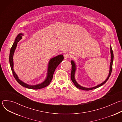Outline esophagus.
<instances>
[{"label": "esophagus", "instance_id": "1", "mask_svg": "<svg viewBox=\"0 0 122 122\" xmlns=\"http://www.w3.org/2000/svg\"><path fill=\"white\" fill-rule=\"evenodd\" d=\"M71 56L70 55V54H66L64 56V58L65 59H69V58H71Z\"/></svg>", "mask_w": 122, "mask_h": 122}]
</instances>
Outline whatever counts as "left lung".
<instances>
[{
  "label": "left lung",
  "mask_w": 122,
  "mask_h": 122,
  "mask_svg": "<svg viewBox=\"0 0 122 122\" xmlns=\"http://www.w3.org/2000/svg\"><path fill=\"white\" fill-rule=\"evenodd\" d=\"M111 49V63H110V71H109V75L107 77V78L106 79V80L104 81L102 83H101L100 84L97 85V86H96L95 87H91V88H86V87H82L81 85H80L76 81L75 79V71L76 70V64L75 63V62L71 60V64L72 65V67H71V80L72 81V82H73V83L74 84V85H75V86L77 88L83 90H86V91H89V90H93V89H96L99 87L103 85L104 83H106V81L108 80L109 77H110L111 73H112V64H113V51L112 50V48L111 46L110 47Z\"/></svg>",
  "instance_id": "left-lung-1"
}]
</instances>
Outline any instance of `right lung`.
I'll return each instance as SVG.
<instances>
[{"label": "right lung", "instance_id": "obj_1", "mask_svg": "<svg viewBox=\"0 0 122 122\" xmlns=\"http://www.w3.org/2000/svg\"><path fill=\"white\" fill-rule=\"evenodd\" d=\"M22 35H23V34L22 33H20L18 35V36H17V37L16 38L15 41H14V42L10 49V50L9 61H10L11 69L12 72L13 73V76L17 82H18L20 85L25 87V88H27L28 89H36V90L44 88V87H45L47 86L50 84L51 81L52 80V79H53V75H54V72L56 70V68L64 59L63 56L62 55H58L55 57L51 58L50 60V61L49 62L48 66L47 77L43 82H42L41 83H40V84H38L37 85H31L26 84V83H25L24 82L22 81L21 80H20L19 79L18 76H17V74L15 73V72L14 71V69H13V55L14 53V51L17 47V43H18V42L19 41L21 38L22 37H21Z\"/></svg>", "mask_w": 122, "mask_h": 122}]
</instances>
